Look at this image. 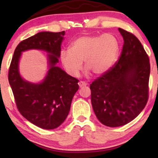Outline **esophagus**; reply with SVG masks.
Instances as JSON below:
<instances>
[{"label":"esophagus","mask_w":158,"mask_h":158,"mask_svg":"<svg viewBox=\"0 0 158 158\" xmlns=\"http://www.w3.org/2000/svg\"><path fill=\"white\" fill-rule=\"evenodd\" d=\"M78 85H79L80 87H84V86L87 85V83H86L85 82H84V81H80L78 83Z\"/></svg>","instance_id":"34e87169"}]
</instances>
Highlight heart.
Masks as SVG:
<instances>
[{
  "label": "heart",
  "instance_id": "obj_1",
  "mask_svg": "<svg viewBox=\"0 0 158 158\" xmlns=\"http://www.w3.org/2000/svg\"><path fill=\"white\" fill-rule=\"evenodd\" d=\"M118 51V42L113 34L85 35L73 42L70 49H62L60 60L71 76L78 75L83 61L86 68L98 75L111 68L117 59Z\"/></svg>",
  "mask_w": 158,
  "mask_h": 158
}]
</instances>
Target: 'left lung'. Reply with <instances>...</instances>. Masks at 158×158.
<instances>
[{"mask_svg": "<svg viewBox=\"0 0 158 158\" xmlns=\"http://www.w3.org/2000/svg\"><path fill=\"white\" fill-rule=\"evenodd\" d=\"M124 44L115 64L90 85L91 103L103 124L116 127L128 124L148 103L150 59L133 34L118 28Z\"/></svg>", "mask_w": 158, "mask_h": 158, "instance_id": "obj_1", "label": "left lung"}]
</instances>
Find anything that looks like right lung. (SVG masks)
I'll return each instance as SVG.
<instances>
[{"instance_id":"right-lung-1","label":"right lung","mask_w":158,"mask_h":158,"mask_svg":"<svg viewBox=\"0 0 158 158\" xmlns=\"http://www.w3.org/2000/svg\"><path fill=\"white\" fill-rule=\"evenodd\" d=\"M65 32L42 31L21 41L15 49L8 70V81L19 111L32 124L42 129H53L66 119L71 102L78 90L79 81L56 66ZM31 48L49 53L50 70L42 83L25 81L18 73L22 51Z\"/></svg>"}]
</instances>
